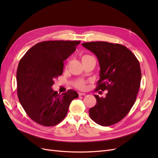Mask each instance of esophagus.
<instances>
[{
    "instance_id": "34e87169",
    "label": "esophagus",
    "mask_w": 158,
    "mask_h": 158,
    "mask_svg": "<svg viewBox=\"0 0 158 158\" xmlns=\"http://www.w3.org/2000/svg\"><path fill=\"white\" fill-rule=\"evenodd\" d=\"M80 96H81V95H85V93H82V92H79L78 93Z\"/></svg>"
}]
</instances>
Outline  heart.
Segmentation results:
<instances>
[{"label": "heart", "mask_w": 158, "mask_h": 158, "mask_svg": "<svg viewBox=\"0 0 158 158\" xmlns=\"http://www.w3.org/2000/svg\"><path fill=\"white\" fill-rule=\"evenodd\" d=\"M76 87L78 88H80V89H82L85 87V82H83V81H79L77 83L75 84Z\"/></svg>", "instance_id": "heart-1"}]
</instances>
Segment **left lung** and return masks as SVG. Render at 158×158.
I'll return each mask as SVG.
<instances>
[{
	"label": "left lung",
	"instance_id": "1",
	"mask_svg": "<svg viewBox=\"0 0 158 158\" xmlns=\"http://www.w3.org/2000/svg\"><path fill=\"white\" fill-rule=\"evenodd\" d=\"M95 55L100 66L95 92L107 90L106 98L94 95L96 104L90 118L102 126H111L125 117L135 103L142 78L139 61L125 46L106 41L83 43Z\"/></svg>",
	"mask_w": 158,
	"mask_h": 158
}]
</instances>
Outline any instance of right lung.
I'll use <instances>...</instances> for the list:
<instances>
[{
	"mask_svg": "<svg viewBox=\"0 0 158 158\" xmlns=\"http://www.w3.org/2000/svg\"><path fill=\"white\" fill-rule=\"evenodd\" d=\"M80 41H46L28 50L20 59L17 73L18 96L33 121L45 127L63 120L70 102L78 97L74 90L62 94L51 88L63 73L64 61L76 51Z\"/></svg>",
	"mask_w": 158,
	"mask_h": 158,
	"instance_id": "add662e5",
	"label": "right lung"
}]
</instances>
